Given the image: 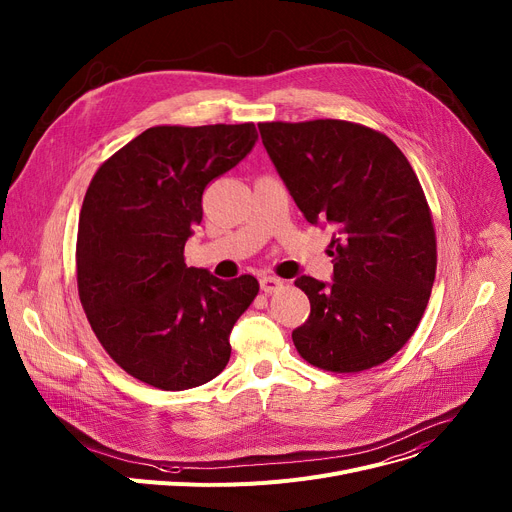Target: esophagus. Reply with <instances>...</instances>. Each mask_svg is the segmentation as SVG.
Instances as JSON below:
<instances>
[{
  "label": "esophagus",
  "mask_w": 512,
  "mask_h": 512,
  "mask_svg": "<svg viewBox=\"0 0 512 512\" xmlns=\"http://www.w3.org/2000/svg\"><path fill=\"white\" fill-rule=\"evenodd\" d=\"M259 286L265 294H271V292H278L284 286V282L280 278H274V276H263L259 280Z\"/></svg>",
  "instance_id": "esophagus-1"
}]
</instances>
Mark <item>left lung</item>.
<instances>
[{"label":"left lung","instance_id":"8db88e82","mask_svg":"<svg viewBox=\"0 0 512 512\" xmlns=\"http://www.w3.org/2000/svg\"><path fill=\"white\" fill-rule=\"evenodd\" d=\"M259 131L306 222L333 228V282H294L311 300L292 331L298 354L333 372L389 360L416 331L436 274L434 226L412 164L387 135L350 121Z\"/></svg>","mask_w":512,"mask_h":512}]
</instances>
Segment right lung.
Here are the masks:
<instances>
[{"instance_id":"right-lung-1","label":"right lung","mask_w":512,"mask_h":512,"mask_svg":"<svg viewBox=\"0 0 512 512\" xmlns=\"http://www.w3.org/2000/svg\"><path fill=\"white\" fill-rule=\"evenodd\" d=\"M253 123L150 127L102 164L78 224V292L98 342L131 377L164 391L212 381L230 331L259 292L185 265L208 183L257 142Z\"/></svg>"}]
</instances>
